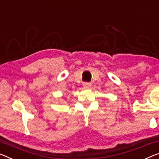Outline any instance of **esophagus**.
Segmentation results:
<instances>
[{
    "instance_id": "34e87169",
    "label": "esophagus",
    "mask_w": 159,
    "mask_h": 159,
    "mask_svg": "<svg viewBox=\"0 0 159 159\" xmlns=\"http://www.w3.org/2000/svg\"><path fill=\"white\" fill-rule=\"evenodd\" d=\"M91 84L90 83H84V87L85 89H89V88H91Z\"/></svg>"
}]
</instances>
